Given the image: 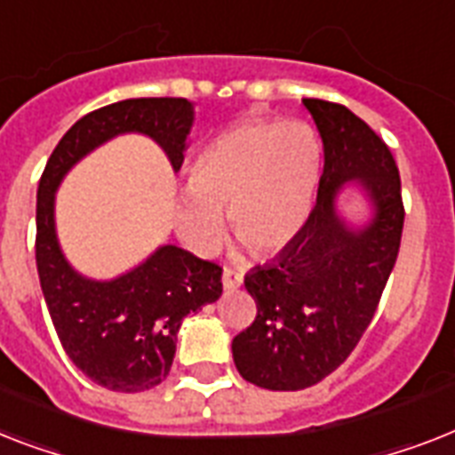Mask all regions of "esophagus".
Masks as SVG:
<instances>
[{
  "mask_svg": "<svg viewBox=\"0 0 455 455\" xmlns=\"http://www.w3.org/2000/svg\"><path fill=\"white\" fill-rule=\"evenodd\" d=\"M221 285H224V290L227 291L238 290V287L243 285V273L231 271V268H224V273H221Z\"/></svg>",
  "mask_w": 455,
  "mask_h": 455,
  "instance_id": "obj_1",
  "label": "esophagus"
}]
</instances>
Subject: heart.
Segmentation results:
<instances>
[{
    "label": "heart",
    "instance_id": "obj_1",
    "mask_svg": "<svg viewBox=\"0 0 455 455\" xmlns=\"http://www.w3.org/2000/svg\"><path fill=\"white\" fill-rule=\"evenodd\" d=\"M323 147L304 121H247L220 132L191 165L175 205V228L196 254L234 234L257 252H280L304 231L315 201Z\"/></svg>",
    "mask_w": 455,
    "mask_h": 455
}]
</instances>
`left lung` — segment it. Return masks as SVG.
Here are the masks:
<instances>
[{
    "label": "left lung",
    "instance_id": "left-lung-1",
    "mask_svg": "<svg viewBox=\"0 0 455 455\" xmlns=\"http://www.w3.org/2000/svg\"><path fill=\"white\" fill-rule=\"evenodd\" d=\"M304 107L324 149L315 208L275 259L245 275L257 317L231 341L240 376L266 390H304L346 362L374 317L404 224L386 142L348 107L313 98ZM346 183L368 205L360 222L342 210Z\"/></svg>",
    "mask_w": 455,
    "mask_h": 455
}]
</instances>
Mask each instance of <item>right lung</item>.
<instances>
[{
  "label": "right lung",
  "mask_w": 455,
  "mask_h": 455,
  "mask_svg": "<svg viewBox=\"0 0 455 455\" xmlns=\"http://www.w3.org/2000/svg\"><path fill=\"white\" fill-rule=\"evenodd\" d=\"M194 119V102L184 98H131L95 109L62 135L39 180L36 271L48 313L69 360L107 390L142 393L164 381L184 317L221 297V268L165 243L116 278H88L62 252L55 194L74 165L128 132L154 140L177 172Z\"/></svg>",
  "instance_id": "add662e5"
}]
</instances>
